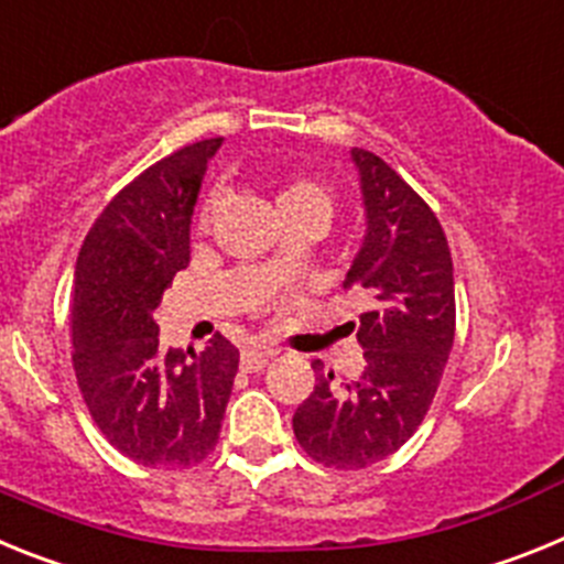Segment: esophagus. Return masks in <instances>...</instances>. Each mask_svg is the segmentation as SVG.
Wrapping results in <instances>:
<instances>
[{"label": "esophagus", "instance_id": "obj_1", "mask_svg": "<svg viewBox=\"0 0 564 564\" xmlns=\"http://www.w3.org/2000/svg\"><path fill=\"white\" fill-rule=\"evenodd\" d=\"M273 356H276L273 347H248V350H242V356H239V364H242V370L257 372L262 370Z\"/></svg>", "mask_w": 564, "mask_h": 564}]
</instances>
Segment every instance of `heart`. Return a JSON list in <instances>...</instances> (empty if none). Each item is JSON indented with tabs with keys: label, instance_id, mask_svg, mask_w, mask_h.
Returning <instances> with one entry per match:
<instances>
[{
	"label": "heart",
	"instance_id": "heart-1",
	"mask_svg": "<svg viewBox=\"0 0 564 564\" xmlns=\"http://www.w3.org/2000/svg\"><path fill=\"white\" fill-rule=\"evenodd\" d=\"M307 200H327V197H325V192H322L318 186H313V183L296 181L276 194V208L279 212H285V208H293V206H299V203H307ZM217 208H220V197H212V200L203 206L200 228H212L214 217H217ZM285 276H288L285 259H282V253H273L265 265H262V282H265L268 288H273V285H279V282H282Z\"/></svg>",
	"mask_w": 564,
	"mask_h": 564
}]
</instances>
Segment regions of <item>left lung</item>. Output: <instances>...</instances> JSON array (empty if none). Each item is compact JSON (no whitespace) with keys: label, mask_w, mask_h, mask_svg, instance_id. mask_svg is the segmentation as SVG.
<instances>
[{"label":"left lung","mask_w":564,"mask_h":564,"mask_svg":"<svg viewBox=\"0 0 564 564\" xmlns=\"http://www.w3.org/2000/svg\"><path fill=\"white\" fill-rule=\"evenodd\" d=\"M350 161L364 239L344 288L372 302L356 333L367 364L356 381L316 376L293 415L299 446L330 468H367L415 435L455 341V276L441 223L378 154L350 149Z\"/></svg>","instance_id":"1"}]
</instances>
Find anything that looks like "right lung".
Segmentation results:
<instances>
[{"label": "right lung", "instance_id": "1", "mask_svg": "<svg viewBox=\"0 0 564 564\" xmlns=\"http://www.w3.org/2000/svg\"><path fill=\"white\" fill-rule=\"evenodd\" d=\"M223 138L192 143L138 174L89 228L76 262L73 367L89 415L143 466H192L217 446L239 350H161L154 307L192 259L188 231Z\"/></svg>", "mask_w": 564, "mask_h": 564}]
</instances>
